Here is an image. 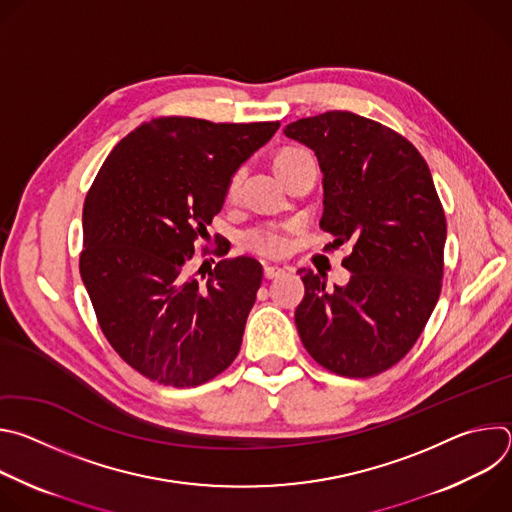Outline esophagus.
<instances>
[{"label": "esophagus", "instance_id": "esophagus-1", "mask_svg": "<svg viewBox=\"0 0 512 512\" xmlns=\"http://www.w3.org/2000/svg\"><path fill=\"white\" fill-rule=\"evenodd\" d=\"M283 273H285V269H283V267H277V265H265V267H263V275H265L267 279L281 277Z\"/></svg>", "mask_w": 512, "mask_h": 512}]
</instances>
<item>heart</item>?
Listing matches in <instances>:
<instances>
[{
  "label": "heart",
  "instance_id": "obj_1",
  "mask_svg": "<svg viewBox=\"0 0 512 512\" xmlns=\"http://www.w3.org/2000/svg\"><path fill=\"white\" fill-rule=\"evenodd\" d=\"M302 154H306V150H298V148L283 150V152L275 158V168H277V172H279L287 162H291V160L302 156ZM241 176H243L241 170H237V172L231 176V180H229V184H227V196H229V198L237 194L239 184H241ZM243 245H245L249 251L257 253V255H263V257H279V255H283L285 249H287V237H285L277 227L265 225V227H255V229L247 231V233L243 235Z\"/></svg>",
  "mask_w": 512,
  "mask_h": 512
}]
</instances>
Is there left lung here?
Segmentation results:
<instances>
[{
  "label": "left lung",
  "instance_id": "8db88e82",
  "mask_svg": "<svg viewBox=\"0 0 512 512\" xmlns=\"http://www.w3.org/2000/svg\"><path fill=\"white\" fill-rule=\"evenodd\" d=\"M324 172L320 229L350 245L344 287L300 269L306 294L296 326L326 371L369 379L397 364L421 336L442 291L446 214L427 162L395 129L350 111L289 123Z\"/></svg>",
  "mask_w": 512,
  "mask_h": 512
}]
</instances>
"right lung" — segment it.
Segmentation results:
<instances>
[{"label": "right lung", "instance_id": "right-lung-1", "mask_svg": "<svg viewBox=\"0 0 512 512\" xmlns=\"http://www.w3.org/2000/svg\"><path fill=\"white\" fill-rule=\"evenodd\" d=\"M277 129L156 117L129 131L95 176L79 269L105 338L145 379L198 387L237 358L263 269L229 257L225 243L200 245L218 261L196 269L194 249L231 176Z\"/></svg>", "mask_w": 512, "mask_h": 512}]
</instances>
